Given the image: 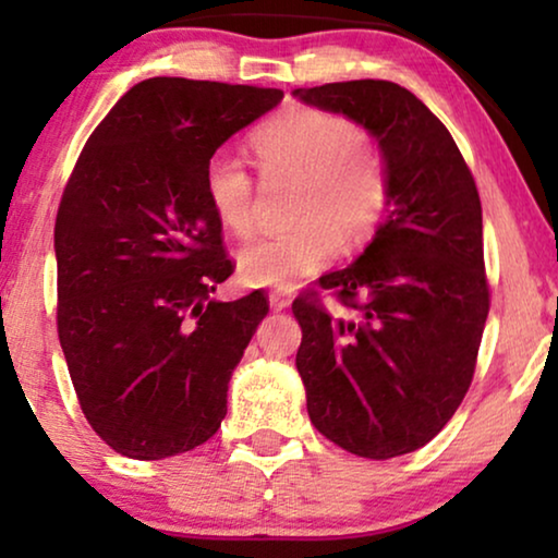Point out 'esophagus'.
I'll return each mask as SVG.
<instances>
[{"label":"esophagus","instance_id":"34e87169","mask_svg":"<svg viewBox=\"0 0 558 558\" xmlns=\"http://www.w3.org/2000/svg\"><path fill=\"white\" fill-rule=\"evenodd\" d=\"M269 304L274 310H287L289 304H292V296L284 294V292H271L269 294Z\"/></svg>","mask_w":558,"mask_h":558}]
</instances>
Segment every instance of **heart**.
<instances>
[{"label": "heart", "instance_id": "obj_1", "mask_svg": "<svg viewBox=\"0 0 558 558\" xmlns=\"http://www.w3.org/2000/svg\"><path fill=\"white\" fill-rule=\"evenodd\" d=\"M251 147L266 178H296L294 228L248 243L239 254L248 287L294 289L325 269L338 251H357L373 239L388 208L391 182L384 151L353 119L287 106L264 121ZM205 197L223 228L246 235L254 228V180L226 151L205 167Z\"/></svg>", "mask_w": 558, "mask_h": 558}]
</instances>
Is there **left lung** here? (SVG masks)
I'll use <instances>...</instances> for the list:
<instances>
[{
    "mask_svg": "<svg viewBox=\"0 0 558 558\" xmlns=\"http://www.w3.org/2000/svg\"><path fill=\"white\" fill-rule=\"evenodd\" d=\"M294 94L368 129L388 165V213L368 248L319 277L292 312L315 429L350 454L391 460L437 437L475 376L490 312L483 205L452 134L399 83ZM319 288H332L351 317L327 311Z\"/></svg>",
    "mask_w": 558,
    "mask_h": 558,
    "instance_id": "8db88e82",
    "label": "left lung"
}]
</instances>
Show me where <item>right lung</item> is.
I'll list each match as a JSON object with an SVG mask.
<instances>
[{
    "label": "right lung",
    "instance_id": "1",
    "mask_svg": "<svg viewBox=\"0 0 558 558\" xmlns=\"http://www.w3.org/2000/svg\"><path fill=\"white\" fill-rule=\"evenodd\" d=\"M279 88L149 78L88 136L56 218L58 338L90 429L132 460L218 432L228 380L269 312L213 302L233 274L205 167Z\"/></svg>",
    "mask_w": 558,
    "mask_h": 558
}]
</instances>
